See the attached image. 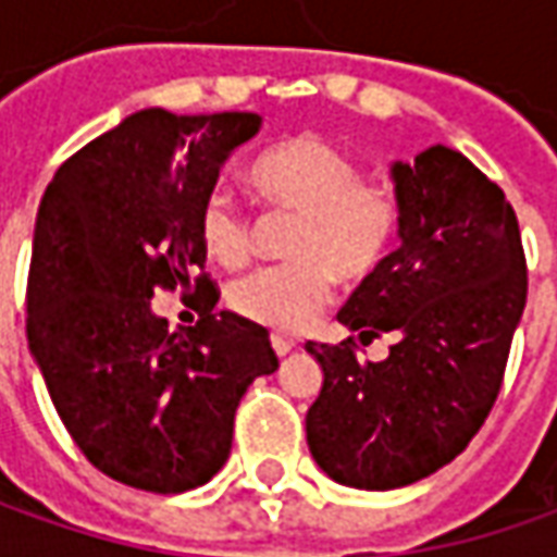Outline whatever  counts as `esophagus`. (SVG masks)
<instances>
[{
  "instance_id": "34e87169",
  "label": "esophagus",
  "mask_w": 557,
  "mask_h": 557,
  "mask_svg": "<svg viewBox=\"0 0 557 557\" xmlns=\"http://www.w3.org/2000/svg\"><path fill=\"white\" fill-rule=\"evenodd\" d=\"M269 341H272V350H275V354L278 356H285V354H290V350H294V337H288V334H272V337H269Z\"/></svg>"
}]
</instances>
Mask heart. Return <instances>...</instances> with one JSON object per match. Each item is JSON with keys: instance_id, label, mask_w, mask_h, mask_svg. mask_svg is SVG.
Instances as JSON below:
<instances>
[{"instance_id": "1", "label": "heart", "mask_w": 557, "mask_h": 557, "mask_svg": "<svg viewBox=\"0 0 557 557\" xmlns=\"http://www.w3.org/2000/svg\"><path fill=\"white\" fill-rule=\"evenodd\" d=\"M247 180L275 210H294L288 263L257 269L235 282L228 304L242 319L272 332L307 329L332 300L334 272L347 282L372 275L391 253L403 201L394 185L362 180V166L322 136H290L260 151ZM203 250L223 267L253 257V223L223 191L207 195L198 213Z\"/></svg>"}]
</instances>
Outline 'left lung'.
<instances>
[{"label": "left lung", "instance_id": "left-lung-1", "mask_svg": "<svg viewBox=\"0 0 557 557\" xmlns=\"http://www.w3.org/2000/svg\"><path fill=\"white\" fill-rule=\"evenodd\" d=\"M403 245L337 319L359 341L391 334L362 362L356 337L315 344L322 391L307 412L319 468L356 490H396L449 465L503 391L527 304L521 228L505 191L459 151L434 145L394 166Z\"/></svg>", "mask_w": 557, "mask_h": 557}]
</instances>
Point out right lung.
<instances>
[{
  "mask_svg": "<svg viewBox=\"0 0 557 557\" xmlns=\"http://www.w3.org/2000/svg\"><path fill=\"white\" fill-rule=\"evenodd\" d=\"M257 129L247 111H139L61 163L39 203L30 354L79 453L126 486L185 493L210 481L250 381L278 369L267 329L213 312L220 288L198 232L228 151ZM191 284L202 319L170 333L150 300Z\"/></svg>",
  "mask_w": 557,
  "mask_h": 557,
  "instance_id": "right-lung-1",
  "label": "right lung"
}]
</instances>
